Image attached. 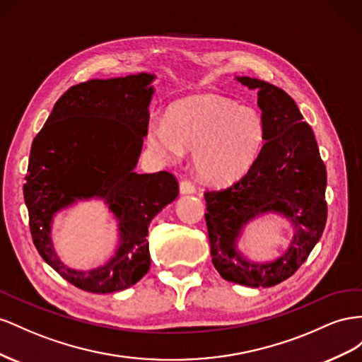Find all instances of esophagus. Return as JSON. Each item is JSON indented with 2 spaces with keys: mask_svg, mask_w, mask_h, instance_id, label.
<instances>
[{
  "mask_svg": "<svg viewBox=\"0 0 362 362\" xmlns=\"http://www.w3.org/2000/svg\"><path fill=\"white\" fill-rule=\"evenodd\" d=\"M180 192L182 194H194L195 192V187L194 183L188 179H185L180 182Z\"/></svg>",
  "mask_w": 362,
  "mask_h": 362,
  "instance_id": "esophagus-1",
  "label": "esophagus"
}]
</instances>
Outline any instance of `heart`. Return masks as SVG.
<instances>
[{
	"label": "heart",
	"instance_id": "b5f03b06",
	"mask_svg": "<svg viewBox=\"0 0 362 362\" xmlns=\"http://www.w3.org/2000/svg\"><path fill=\"white\" fill-rule=\"evenodd\" d=\"M265 138L259 112L216 95L177 103L167 121H153L147 132L148 147L163 160L175 162L192 150L195 171L211 183L240 179L259 158Z\"/></svg>",
	"mask_w": 362,
	"mask_h": 362
}]
</instances>
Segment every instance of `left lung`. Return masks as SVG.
I'll return each instance as SVG.
<instances>
[{
	"mask_svg": "<svg viewBox=\"0 0 362 362\" xmlns=\"http://www.w3.org/2000/svg\"><path fill=\"white\" fill-rule=\"evenodd\" d=\"M257 90L267 138L259 158L243 177L204 192L212 264L223 279L245 286H274L293 276L313 252L326 226V167L314 132L294 100L267 81L236 77ZM277 211L295 226L288 250L267 264L235 250L243 226L257 214Z\"/></svg>",
	"mask_w": 362,
	"mask_h": 362,
	"instance_id": "left-lung-1",
	"label": "left lung"
}]
</instances>
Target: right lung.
<instances>
[{
	"label": "right lung",
	"instance_id": "right-lung-1",
	"mask_svg": "<svg viewBox=\"0 0 362 362\" xmlns=\"http://www.w3.org/2000/svg\"><path fill=\"white\" fill-rule=\"evenodd\" d=\"M153 78L141 72L69 88L32 144L24 200L35 247L62 277L88 293L126 290L150 270V221L179 194L168 171H133L148 132ZM92 197L105 199L119 218L120 245L105 266L78 272L57 257L50 223L60 209Z\"/></svg>",
	"mask_w": 362,
	"mask_h": 362
}]
</instances>
